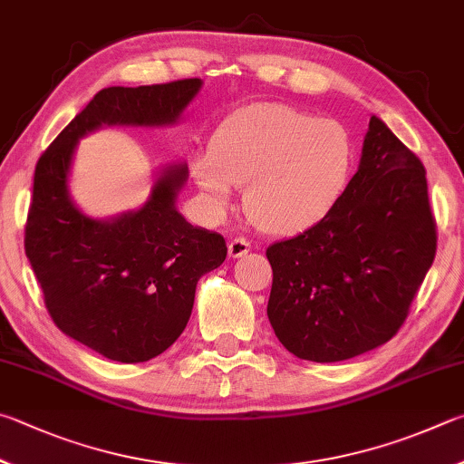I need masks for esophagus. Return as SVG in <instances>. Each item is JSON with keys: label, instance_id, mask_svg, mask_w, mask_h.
I'll use <instances>...</instances> for the list:
<instances>
[{"label": "esophagus", "instance_id": "obj_1", "mask_svg": "<svg viewBox=\"0 0 464 464\" xmlns=\"http://www.w3.org/2000/svg\"><path fill=\"white\" fill-rule=\"evenodd\" d=\"M248 250H250V242L246 238H234L227 242V256H232V258L245 256Z\"/></svg>", "mask_w": 464, "mask_h": 464}]
</instances>
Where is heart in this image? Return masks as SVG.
I'll return each mask as SVG.
<instances>
[{"label":"heart","mask_w":464,"mask_h":464,"mask_svg":"<svg viewBox=\"0 0 464 464\" xmlns=\"http://www.w3.org/2000/svg\"><path fill=\"white\" fill-rule=\"evenodd\" d=\"M354 144L336 120L283 103H256L227 116L209 150L189 170L208 206L222 214L245 185L248 218L269 234L304 232L322 222L348 183Z\"/></svg>","instance_id":"heart-1"}]
</instances>
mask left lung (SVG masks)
Instances as JSON below:
<instances>
[{
	"instance_id": "8db88e82",
	"label": "left lung",
	"mask_w": 464,
	"mask_h": 464,
	"mask_svg": "<svg viewBox=\"0 0 464 464\" xmlns=\"http://www.w3.org/2000/svg\"><path fill=\"white\" fill-rule=\"evenodd\" d=\"M436 255L421 160L372 116L359 170L330 214L266 248V315L297 359L338 362L392 340Z\"/></svg>"
}]
</instances>
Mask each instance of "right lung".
<instances>
[{
	"mask_svg": "<svg viewBox=\"0 0 464 464\" xmlns=\"http://www.w3.org/2000/svg\"><path fill=\"white\" fill-rule=\"evenodd\" d=\"M201 79L108 87L38 159L24 248L56 328L110 361H150L181 336L195 287L226 258L218 232L177 211L189 177L185 162L160 170L140 209L85 216L71 199L69 173L79 138L102 126H173Z\"/></svg>",
	"mask_w": 464,
	"mask_h": 464,
	"instance_id": "add662e5",
	"label": "right lung"
}]
</instances>
